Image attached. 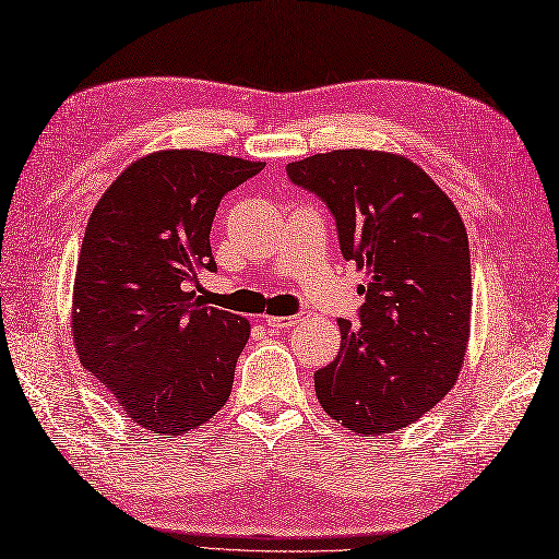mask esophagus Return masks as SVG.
Segmentation results:
<instances>
[{
  "mask_svg": "<svg viewBox=\"0 0 559 559\" xmlns=\"http://www.w3.org/2000/svg\"><path fill=\"white\" fill-rule=\"evenodd\" d=\"M300 317H304V314H292V317L265 314V317H263V322H265L267 326H273V329H289V326H294V324H298V322H300Z\"/></svg>",
  "mask_w": 559,
  "mask_h": 559,
  "instance_id": "34e87169",
  "label": "esophagus"
}]
</instances>
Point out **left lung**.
I'll list each match as a JSON object with an SVG mask.
<instances>
[{
  "mask_svg": "<svg viewBox=\"0 0 559 559\" xmlns=\"http://www.w3.org/2000/svg\"><path fill=\"white\" fill-rule=\"evenodd\" d=\"M326 202L341 251L365 270L359 324L314 371L322 409L359 437L418 420L459 381L471 338V249L442 188L404 155L345 147L286 164Z\"/></svg>",
  "mask_w": 559,
  "mask_h": 559,
  "instance_id": "8db88e82",
  "label": "left lung"
}]
</instances>
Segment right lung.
<instances>
[{
    "label": "right lung",
    "instance_id": "add662e5",
    "mask_svg": "<svg viewBox=\"0 0 559 559\" xmlns=\"http://www.w3.org/2000/svg\"><path fill=\"white\" fill-rule=\"evenodd\" d=\"M265 162L157 150L131 162L92 211L72 286L80 361L133 424L186 435L233 392L249 320L192 292L214 273L211 223Z\"/></svg>",
    "mask_w": 559,
    "mask_h": 559
}]
</instances>
